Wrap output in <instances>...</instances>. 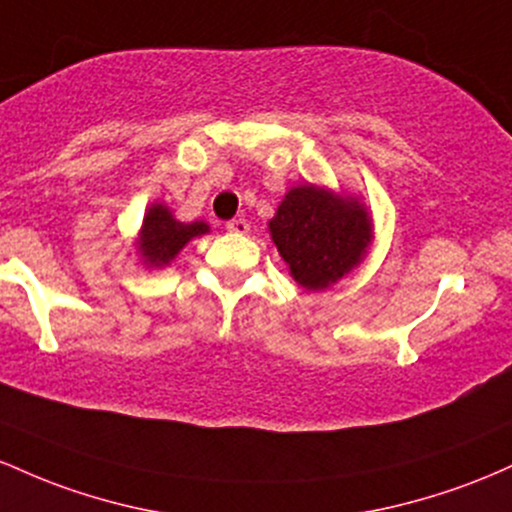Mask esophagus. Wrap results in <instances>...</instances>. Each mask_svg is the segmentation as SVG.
Wrapping results in <instances>:
<instances>
[{
    "instance_id": "esophagus-1",
    "label": "esophagus",
    "mask_w": 512,
    "mask_h": 512,
    "mask_svg": "<svg viewBox=\"0 0 512 512\" xmlns=\"http://www.w3.org/2000/svg\"><path fill=\"white\" fill-rule=\"evenodd\" d=\"M227 232H232V234H249V222L246 220H241V217H234V220H229L227 222Z\"/></svg>"
}]
</instances>
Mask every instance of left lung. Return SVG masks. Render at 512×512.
Segmentation results:
<instances>
[{"mask_svg": "<svg viewBox=\"0 0 512 512\" xmlns=\"http://www.w3.org/2000/svg\"><path fill=\"white\" fill-rule=\"evenodd\" d=\"M268 227L292 278L307 290L343 278L363 261L372 239L370 217L358 200L338 198L309 183L285 195Z\"/></svg>", "mask_w": 512, "mask_h": 512, "instance_id": "1", "label": "left lung"}]
</instances>
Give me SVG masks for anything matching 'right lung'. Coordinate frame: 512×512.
<instances>
[{"label":"right lung","instance_id":"add662e5","mask_svg":"<svg viewBox=\"0 0 512 512\" xmlns=\"http://www.w3.org/2000/svg\"><path fill=\"white\" fill-rule=\"evenodd\" d=\"M205 232H208V225H205V222L183 225V222L174 220L169 208H164V205H152L145 215V225H142L140 251L149 266H166L188 241L193 237H200V234Z\"/></svg>","mask_w":512,"mask_h":512}]
</instances>
